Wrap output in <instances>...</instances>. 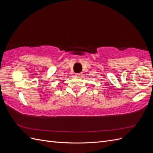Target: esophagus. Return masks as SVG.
<instances>
[{
    "instance_id": "34e87169",
    "label": "esophagus",
    "mask_w": 153,
    "mask_h": 153,
    "mask_svg": "<svg viewBox=\"0 0 153 153\" xmlns=\"http://www.w3.org/2000/svg\"><path fill=\"white\" fill-rule=\"evenodd\" d=\"M82 75V74L81 73H76L75 74V76H81Z\"/></svg>"
}]
</instances>
